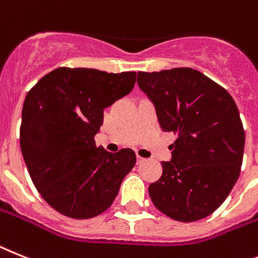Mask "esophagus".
Wrapping results in <instances>:
<instances>
[{
  "instance_id": "esophagus-1",
  "label": "esophagus",
  "mask_w": 258,
  "mask_h": 258,
  "mask_svg": "<svg viewBox=\"0 0 258 258\" xmlns=\"http://www.w3.org/2000/svg\"><path fill=\"white\" fill-rule=\"evenodd\" d=\"M144 160H146V159H144V157H142V156L138 155V162H139V164H140V162L144 161Z\"/></svg>"
}]
</instances>
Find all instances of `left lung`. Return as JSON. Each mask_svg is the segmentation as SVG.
<instances>
[{"instance_id": "left-lung-1", "label": "left lung", "mask_w": 258, "mask_h": 258, "mask_svg": "<svg viewBox=\"0 0 258 258\" xmlns=\"http://www.w3.org/2000/svg\"><path fill=\"white\" fill-rule=\"evenodd\" d=\"M138 85L153 103L162 131L177 134L148 187L156 209L179 222L213 214L232 190L243 162V123L226 89L191 68L139 72Z\"/></svg>"}]
</instances>
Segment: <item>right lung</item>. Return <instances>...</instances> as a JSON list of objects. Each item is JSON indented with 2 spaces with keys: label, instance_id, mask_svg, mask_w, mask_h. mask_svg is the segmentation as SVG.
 Here are the masks:
<instances>
[{
  "label": "right lung",
  "instance_id": "1",
  "mask_svg": "<svg viewBox=\"0 0 258 258\" xmlns=\"http://www.w3.org/2000/svg\"><path fill=\"white\" fill-rule=\"evenodd\" d=\"M136 72L57 68L36 82L22 109L21 151L45 202L62 215L89 219L109 209L136 162L133 149L107 152L94 136L103 109L134 89Z\"/></svg>",
  "mask_w": 258,
  "mask_h": 258
}]
</instances>
